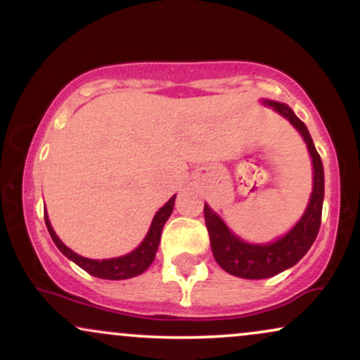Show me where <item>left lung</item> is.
<instances>
[{"instance_id": "8db88e82", "label": "left lung", "mask_w": 360, "mask_h": 360, "mask_svg": "<svg viewBox=\"0 0 360 360\" xmlns=\"http://www.w3.org/2000/svg\"><path fill=\"white\" fill-rule=\"evenodd\" d=\"M266 105L272 106L278 113L289 120L307 142L309 155L313 159V193L301 220L284 237L272 243H262V245H254V243L240 240L237 235L230 232L221 218L214 214L208 205H205V221L214 260L223 271L243 279L272 278L300 262L315 242L321 223V208H323V164H321L320 154L316 152L307 125L284 103L266 101Z\"/></svg>"}]
</instances>
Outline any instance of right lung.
<instances>
[{
	"instance_id": "obj_1",
	"label": "right lung",
	"mask_w": 360,
	"mask_h": 360,
	"mask_svg": "<svg viewBox=\"0 0 360 360\" xmlns=\"http://www.w3.org/2000/svg\"><path fill=\"white\" fill-rule=\"evenodd\" d=\"M174 200L176 196H172L171 200L167 201L159 212L155 213L154 220H152L150 229H148V233L143 238V242L130 254L123 255V257L117 259H105V260H94V259H86L82 255H77L76 252H72L69 247H65L64 243L60 242V238L57 237L56 232H53L51 221H49L47 214H45V225H47L49 233H51L53 243L59 247V250L65 255L68 259H71L72 262H76L81 269H84L88 274L96 276V278L101 279H128L135 278V276L142 274L143 271L147 269L152 264V260L155 259L157 247H159L160 242V233H162L164 223L167 221V218L171 217L172 208H174Z\"/></svg>"
}]
</instances>
